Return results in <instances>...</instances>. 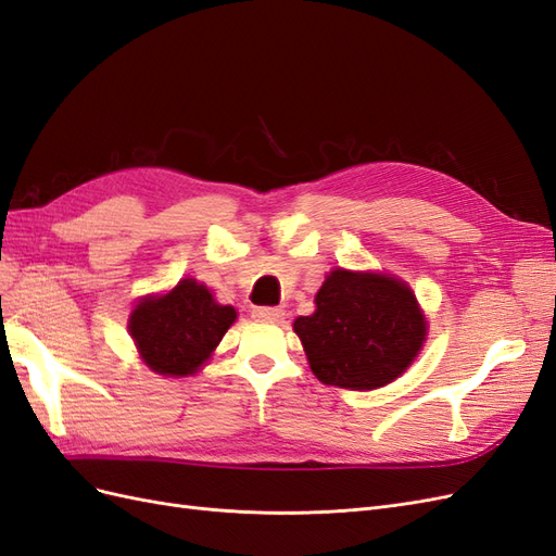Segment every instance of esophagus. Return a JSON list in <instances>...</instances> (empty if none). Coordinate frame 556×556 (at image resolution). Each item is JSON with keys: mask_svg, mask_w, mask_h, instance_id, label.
I'll return each mask as SVG.
<instances>
[{"mask_svg": "<svg viewBox=\"0 0 556 556\" xmlns=\"http://www.w3.org/2000/svg\"><path fill=\"white\" fill-rule=\"evenodd\" d=\"M252 315L262 319V323H280V319L285 317V313L276 306H260V308L252 311Z\"/></svg>", "mask_w": 556, "mask_h": 556, "instance_id": "obj_1", "label": "esophagus"}]
</instances>
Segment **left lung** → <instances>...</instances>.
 Listing matches in <instances>:
<instances>
[{
  "mask_svg": "<svg viewBox=\"0 0 556 556\" xmlns=\"http://www.w3.org/2000/svg\"><path fill=\"white\" fill-rule=\"evenodd\" d=\"M319 382L376 390L417 357L427 319L396 278L336 268L315 294V313L294 319Z\"/></svg>",
  "mask_w": 556,
  "mask_h": 556,
  "instance_id": "1",
  "label": "left lung"
}]
</instances>
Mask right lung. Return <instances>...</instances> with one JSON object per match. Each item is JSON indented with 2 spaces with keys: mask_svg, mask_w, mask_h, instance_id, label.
Masks as SVG:
<instances>
[{
  "mask_svg": "<svg viewBox=\"0 0 556 556\" xmlns=\"http://www.w3.org/2000/svg\"><path fill=\"white\" fill-rule=\"evenodd\" d=\"M237 319L192 278L164 296H148L129 315V333L141 359L162 376H190L204 364Z\"/></svg>",
  "mask_w": 556,
  "mask_h": 556,
  "instance_id": "obj_1",
  "label": "right lung"
}]
</instances>
